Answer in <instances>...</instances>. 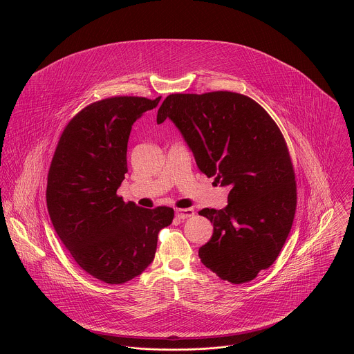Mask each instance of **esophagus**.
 <instances>
[{
  "label": "esophagus",
  "instance_id": "1",
  "mask_svg": "<svg viewBox=\"0 0 354 354\" xmlns=\"http://www.w3.org/2000/svg\"><path fill=\"white\" fill-rule=\"evenodd\" d=\"M175 214H176V218H179V219H187V218L194 216V209H192V208L176 209V211H175Z\"/></svg>",
  "mask_w": 354,
  "mask_h": 354
}]
</instances>
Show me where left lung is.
<instances>
[{"mask_svg":"<svg viewBox=\"0 0 354 354\" xmlns=\"http://www.w3.org/2000/svg\"><path fill=\"white\" fill-rule=\"evenodd\" d=\"M167 118L198 169L230 190L223 209L198 212L214 225L198 250L203 265L232 284L254 280L277 259L297 209L295 172L281 131L255 100L227 91L172 93L157 124Z\"/></svg>","mask_w":354,"mask_h":354,"instance_id":"left-lung-1","label":"left lung"}]
</instances>
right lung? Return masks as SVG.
I'll return each mask as SVG.
<instances>
[{
    "label": "right lung",
    "mask_w": 354,
    "mask_h": 354,
    "mask_svg": "<svg viewBox=\"0 0 354 354\" xmlns=\"http://www.w3.org/2000/svg\"><path fill=\"white\" fill-rule=\"evenodd\" d=\"M160 99L114 96L86 106L66 125L49 167L52 225L78 266L107 284L139 276L174 219L169 207L147 209L117 196L132 125Z\"/></svg>",
    "instance_id": "right-lung-1"
}]
</instances>
